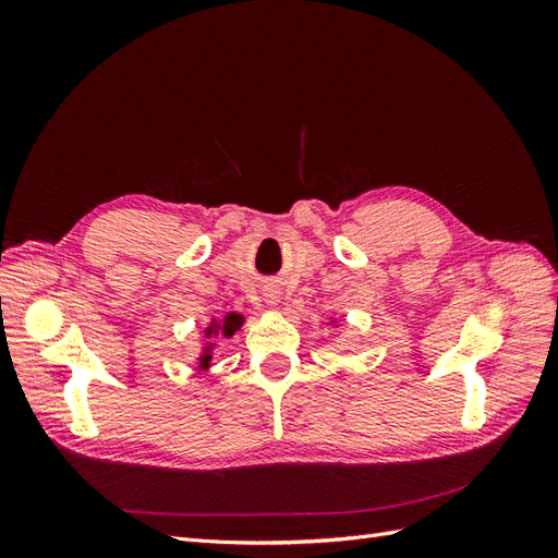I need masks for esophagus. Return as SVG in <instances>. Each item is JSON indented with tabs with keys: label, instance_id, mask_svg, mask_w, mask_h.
Segmentation results:
<instances>
[{
	"label": "esophagus",
	"instance_id": "esophagus-1",
	"mask_svg": "<svg viewBox=\"0 0 558 558\" xmlns=\"http://www.w3.org/2000/svg\"><path fill=\"white\" fill-rule=\"evenodd\" d=\"M267 302H269V305H275V302H277V295H267Z\"/></svg>",
	"mask_w": 558,
	"mask_h": 558
}]
</instances>
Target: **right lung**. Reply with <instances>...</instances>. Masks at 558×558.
Segmentation results:
<instances>
[{
  "label": "right lung",
  "instance_id": "add662e5",
  "mask_svg": "<svg viewBox=\"0 0 558 558\" xmlns=\"http://www.w3.org/2000/svg\"><path fill=\"white\" fill-rule=\"evenodd\" d=\"M244 326V316L238 312H228L223 318H211V324L202 330L205 332V344H202V353L197 356V365L202 369H207L211 365L214 356V347H216V337H232L240 328Z\"/></svg>",
  "mask_w": 558,
  "mask_h": 558
}]
</instances>
